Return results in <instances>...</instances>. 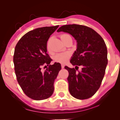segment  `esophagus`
Wrapping results in <instances>:
<instances>
[{"mask_svg": "<svg viewBox=\"0 0 120 120\" xmlns=\"http://www.w3.org/2000/svg\"><path fill=\"white\" fill-rule=\"evenodd\" d=\"M61 67H62V69H63L64 68V65L63 64H61Z\"/></svg>", "mask_w": 120, "mask_h": 120, "instance_id": "esophagus-1", "label": "esophagus"}]
</instances>
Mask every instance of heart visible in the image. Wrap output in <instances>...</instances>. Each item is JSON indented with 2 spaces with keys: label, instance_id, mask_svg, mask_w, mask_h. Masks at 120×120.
Instances as JSON below:
<instances>
[{
  "label": "heart",
  "instance_id": "obj_1",
  "mask_svg": "<svg viewBox=\"0 0 120 120\" xmlns=\"http://www.w3.org/2000/svg\"><path fill=\"white\" fill-rule=\"evenodd\" d=\"M68 36H70L68 34H62L60 35V38L62 40L65 37H68ZM47 49L49 51V42H47ZM70 57V55L68 52H62V53H58L56 55L54 56V60L56 62H58V63H64L65 62H67L69 59Z\"/></svg>",
  "mask_w": 120,
  "mask_h": 120
}]
</instances>
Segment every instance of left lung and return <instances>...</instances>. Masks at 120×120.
Masks as SVG:
<instances>
[{"mask_svg": "<svg viewBox=\"0 0 120 120\" xmlns=\"http://www.w3.org/2000/svg\"><path fill=\"white\" fill-rule=\"evenodd\" d=\"M57 32L68 33L78 42L76 51L70 61L76 67H64L69 72V92L76 99H88L99 89L105 73L108 64L106 44L99 34L85 26L64 25ZM80 65L83 67L82 70L76 72V68Z\"/></svg>", "mask_w": 120, "mask_h": 120, "instance_id": "8db88e82", "label": "left lung"}]
</instances>
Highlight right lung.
I'll list each match as a JSON object with an SVG mask.
<instances>
[{
    "instance_id": "add662e5",
    "label": "right lung",
    "mask_w": 120,
    "mask_h": 120,
    "mask_svg": "<svg viewBox=\"0 0 120 120\" xmlns=\"http://www.w3.org/2000/svg\"><path fill=\"white\" fill-rule=\"evenodd\" d=\"M59 26L39 28L29 31L16 44L14 63L16 78L26 96L37 101L47 99L54 91V82L61 65H50L47 41ZM49 67L44 72L42 67Z\"/></svg>"
}]
</instances>
